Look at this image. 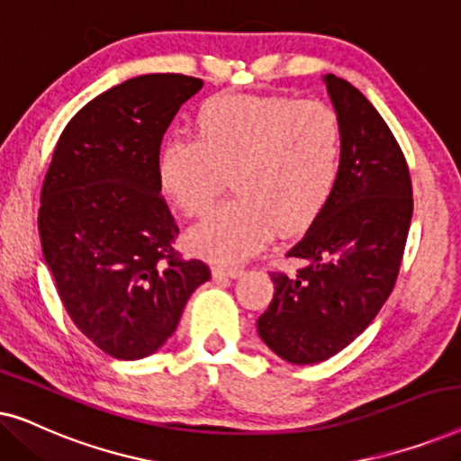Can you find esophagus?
Segmentation results:
<instances>
[{
    "label": "esophagus",
    "mask_w": 461,
    "mask_h": 461,
    "mask_svg": "<svg viewBox=\"0 0 461 461\" xmlns=\"http://www.w3.org/2000/svg\"><path fill=\"white\" fill-rule=\"evenodd\" d=\"M212 275L216 276V279H237V276L243 275V268H237V267H213Z\"/></svg>",
    "instance_id": "esophagus-1"
}]
</instances>
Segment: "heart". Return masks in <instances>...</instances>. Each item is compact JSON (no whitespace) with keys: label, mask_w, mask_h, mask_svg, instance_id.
<instances>
[{"label":"heart","mask_w":461,"mask_h":461,"mask_svg":"<svg viewBox=\"0 0 461 461\" xmlns=\"http://www.w3.org/2000/svg\"><path fill=\"white\" fill-rule=\"evenodd\" d=\"M344 166V125L317 100L222 94L194 115V140L167 138L157 180L186 216H203L235 182L237 199L188 232L207 260L235 264L281 232L306 229L336 193Z\"/></svg>","instance_id":"heart-1"}]
</instances>
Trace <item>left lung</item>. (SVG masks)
Returning a JSON list of instances; mask_svg holds the SVG:
<instances>
[{"label": "left lung", "instance_id": "obj_1", "mask_svg": "<svg viewBox=\"0 0 461 461\" xmlns=\"http://www.w3.org/2000/svg\"><path fill=\"white\" fill-rule=\"evenodd\" d=\"M344 125L336 193L287 251L304 267L273 273L258 333L275 355L312 365L367 330L393 292L413 213L405 155L374 104L336 75L323 77Z\"/></svg>", "mask_w": 461, "mask_h": 461}]
</instances>
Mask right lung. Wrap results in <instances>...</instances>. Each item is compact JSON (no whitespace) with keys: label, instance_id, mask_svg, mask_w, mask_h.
Returning a JSON list of instances; mask_svg holds the SVG:
<instances>
[{"label":"right lung","instance_id":"add662e5","mask_svg":"<svg viewBox=\"0 0 461 461\" xmlns=\"http://www.w3.org/2000/svg\"><path fill=\"white\" fill-rule=\"evenodd\" d=\"M203 81L128 79L75 113L41 186L40 237L68 317L106 355H153L210 279L174 251L178 224L161 197L157 157L176 113Z\"/></svg>","mask_w":461,"mask_h":461}]
</instances>
